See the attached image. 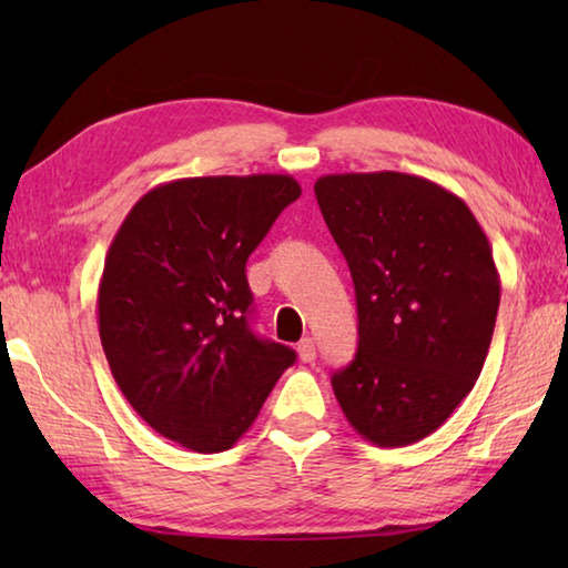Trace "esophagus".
Segmentation results:
<instances>
[{"mask_svg": "<svg viewBox=\"0 0 568 568\" xmlns=\"http://www.w3.org/2000/svg\"><path fill=\"white\" fill-rule=\"evenodd\" d=\"M297 355H301L303 363H313L315 361V341L303 338L301 343H297Z\"/></svg>", "mask_w": 568, "mask_h": 568, "instance_id": "esophagus-1", "label": "esophagus"}]
</instances>
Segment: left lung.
I'll return each instance as SVG.
<instances>
[{
    "instance_id": "8db88e82",
    "label": "left lung",
    "mask_w": 568,
    "mask_h": 568,
    "mask_svg": "<svg viewBox=\"0 0 568 568\" xmlns=\"http://www.w3.org/2000/svg\"><path fill=\"white\" fill-rule=\"evenodd\" d=\"M315 197L358 305V351L333 373L335 398L371 444H416L484 368L501 301L491 245L464 200L406 172L323 175Z\"/></svg>"
}]
</instances>
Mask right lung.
Instances as JSON below:
<instances>
[{"instance_id":"1","label":"right lung","mask_w":568,"mask_h":568,"mask_svg":"<svg viewBox=\"0 0 568 568\" xmlns=\"http://www.w3.org/2000/svg\"><path fill=\"white\" fill-rule=\"evenodd\" d=\"M297 197L291 175L172 180L112 240L98 291L104 355L138 416L182 448H233L295 363L250 331L245 263Z\"/></svg>"}]
</instances>
